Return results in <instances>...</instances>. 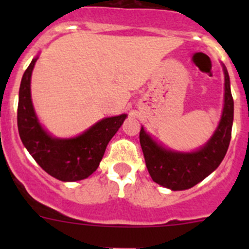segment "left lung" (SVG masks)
<instances>
[{
  "mask_svg": "<svg viewBox=\"0 0 249 249\" xmlns=\"http://www.w3.org/2000/svg\"><path fill=\"white\" fill-rule=\"evenodd\" d=\"M225 78L224 108L217 130L203 147L195 152L180 153L158 144L143 126L140 143L150 177L158 184L171 190H185L205 179L220 165L231 140L233 100L230 90V78L223 65Z\"/></svg>",
  "mask_w": 249,
  "mask_h": 249,
  "instance_id": "obj_1",
  "label": "left lung"
}]
</instances>
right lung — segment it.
Listing matches in <instances>:
<instances>
[{
    "mask_svg": "<svg viewBox=\"0 0 249 249\" xmlns=\"http://www.w3.org/2000/svg\"><path fill=\"white\" fill-rule=\"evenodd\" d=\"M37 59L32 60L20 83V139L37 164L50 176L62 182L84 179L96 171L107 144L122 126L126 114L105 118L73 139L53 137L39 124L31 100V74Z\"/></svg>",
    "mask_w": 249,
    "mask_h": 249,
    "instance_id": "right-lung-1",
    "label": "right lung"
}]
</instances>
